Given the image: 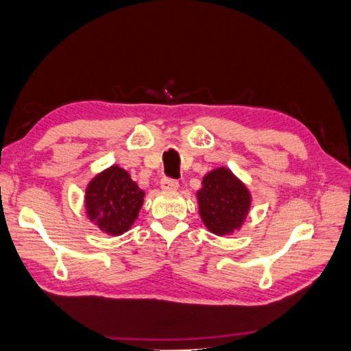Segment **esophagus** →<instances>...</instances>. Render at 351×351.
Returning <instances> with one entry per match:
<instances>
[{
    "instance_id": "1",
    "label": "esophagus",
    "mask_w": 351,
    "mask_h": 351,
    "mask_svg": "<svg viewBox=\"0 0 351 351\" xmlns=\"http://www.w3.org/2000/svg\"><path fill=\"white\" fill-rule=\"evenodd\" d=\"M178 187H180V182L173 180V178L164 176L161 180V189L162 190H176Z\"/></svg>"
}]
</instances>
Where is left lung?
Segmentation results:
<instances>
[{"mask_svg": "<svg viewBox=\"0 0 351 351\" xmlns=\"http://www.w3.org/2000/svg\"><path fill=\"white\" fill-rule=\"evenodd\" d=\"M250 193L228 169H216L202 180L197 204L202 222L215 234L238 230L250 208Z\"/></svg>", "mask_w": 351, "mask_h": 351, "instance_id": "8db88e82", "label": "left lung"}]
</instances>
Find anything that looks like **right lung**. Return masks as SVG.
I'll return each mask as SVG.
<instances>
[{
  "label": "right lung",
  "mask_w": 351,
  "mask_h": 351,
  "mask_svg": "<svg viewBox=\"0 0 351 351\" xmlns=\"http://www.w3.org/2000/svg\"><path fill=\"white\" fill-rule=\"evenodd\" d=\"M144 192L130 175L112 165L95 176L86 190V210L90 221L109 234H123L138 218Z\"/></svg>",
  "instance_id": "1"
}]
</instances>
